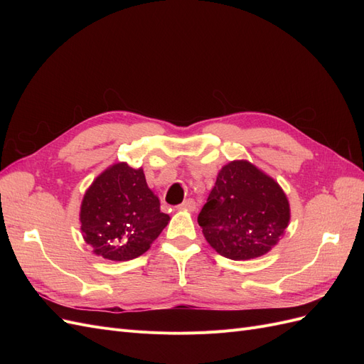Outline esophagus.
Masks as SVG:
<instances>
[{
    "label": "esophagus",
    "mask_w": 364,
    "mask_h": 364,
    "mask_svg": "<svg viewBox=\"0 0 364 364\" xmlns=\"http://www.w3.org/2000/svg\"><path fill=\"white\" fill-rule=\"evenodd\" d=\"M181 208H182V209H185V211L194 213L196 209H197V203H196L193 199H188V200H185V202L181 205Z\"/></svg>",
    "instance_id": "34e87169"
}]
</instances>
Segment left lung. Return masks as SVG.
<instances>
[{"label":"left lung","instance_id":"8db88e82","mask_svg":"<svg viewBox=\"0 0 364 364\" xmlns=\"http://www.w3.org/2000/svg\"><path fill=\"white\" fill-rule=\"evenodd\" d=\"M197 222L220 255L247 261L278 245L290 223V203L277 181L237 159L218 171Z\"/></svg>","mask_w":364,"mask_h":364}]
</instances>
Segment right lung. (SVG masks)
Returning <instances> with one entry per match:
<instances>
[{
  "mask_svg": "<svg viewBox=\"0 0 364 364\" xmlns=\"http://www.w3.org/2000/svg\"><path fill=\"white\" fill-rule=\"evenodd\" d=\"M168 222L144 170L127 162H117L98 174L80 205L83 240L95 255L111 261L142 255Z\"/></svg>",
  "mask_w": 364,
  "mask_h": 364,
  "instance_id": "1",
  "label": "right lung"
}]
</instances>
